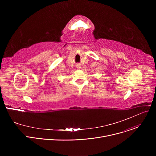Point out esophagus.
Here are the masks:
<instances>
[{
    "mask_svg": "<svg viewBox=\"0 0 156 156\" xmlns=\"http://www.w3.org/2000/svg\"><path fill=\"white\" fill-rule=\"evenodd\" d=\"M76 68H77L78 69H81V65H80V64H77V65H76Z\"/></svg>",
    "mask_w": 156,
    "mask_h": 156,
    "instance_id": "1",
    "label": "esophagus"
}]
</instances>
